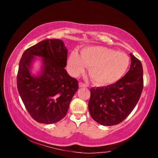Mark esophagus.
I'll use <instances>...</instances> for the list:
<instances>
[{
    "label": "esophagus",
    "instance_id": "34e87169",
    "mask_svg": "<svg viewBox=\"0 0 158 158\" xmlns=\"http://www.w3.org/2000/svg\"><path fill=\"white\" fill-rule=\"evenodd\" d=\"M79 88H84V87H88V85L84 84V83L82 82H79Z\"/></svg>",
    "mask_w": 158,
    "mask_h": 158
}]
</instances>
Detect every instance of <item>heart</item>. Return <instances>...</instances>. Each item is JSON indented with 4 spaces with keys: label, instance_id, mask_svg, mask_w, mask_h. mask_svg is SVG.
Listing matches in <instances>:
<instances>
[{
    "label": "heart",
    "instance_id": "b5f03b06",
    "mask_svg": "<svg viewBox=\"0 0 158 158\" xmlns=\"http://www.w3.org/2000/svg\"><path fill=\"white\" fill-rule=\"evenodd\" d=\"M130 58L123 52L102 46L86 47L81 51L71 52L68 65L73 75L83 73L89 66V74L95 84L106 85L114 84L126 73L130 65Z\"/></svg>",
    "mask_w": 158,
    "mask_h": 158
}]
</instances>
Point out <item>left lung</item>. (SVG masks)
Returning a JSON list of instances; mask_svg holds the SVG:
<instances>
[{
	"label": "left lung",
	"instance_id": "left-lung-1",
	"mask_svg": "<svg viewBox=\"0 0 158 158\" xmlns=\"http://www.w3.org/2000/svg\"><path fill=\"white\" fill-rule=\"evenodd\" d=\"M129 71L117 82L106 86L90 89L89 109L95 121L111 126L123 121L135 109L143 87L141 61L130 53Z\"/></svg>",
	"mask_w": 158,
	"mask_h": 158
}]
</instances>
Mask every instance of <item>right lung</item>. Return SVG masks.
<instances>
[{
  "label": "right lung",
  "instance_id": "1",
  "mask_svg": "<svg viewBox=\"0 0 158 158\" xmlns=\"http://www.w3.org/2000/svg\"><path fill=\"white\" fill-rule=\"evenodd\" d=\"M68 49L63 40H44L26 49L19 61L17 89L26 109L37 122L55 123L65 116L78 81L65 68ZM41 58L33 73V65Z\"/></svg>",
  "mask_w": 158,
  "mask_h": 158
}]
</instances>
